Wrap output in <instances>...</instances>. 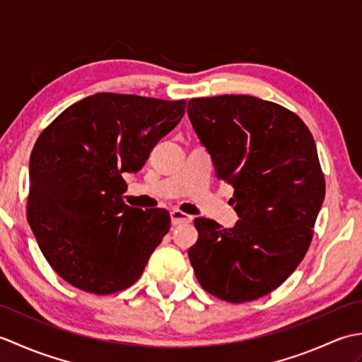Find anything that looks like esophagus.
I'll use <instances>...</instances> for the list:
<instances>
[{
  "instance_id": "1",
  "label": "esophagus",
  "mask_w": 362,
  "mask_h": 362,
  "mask_svg": "<svg viewBox=\"0 0 362 362\" xmlns=\"http://www.w3.org/2000/svg\"><path fill=\"white\" fill-rule=\"evenodd\" d=\"M193 221V218L189 214L183 213L180 210H173L171 211V222L173 226H180V224H188V222Z\"/></svg>"
}]
</instances>
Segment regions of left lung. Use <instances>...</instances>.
<instances>
[{"label": "left lung", "mask_w": 362, "mask_h": 362, "mask_svg": "<svg viewBox=\"0 0 362 362\" xmlns=\"http://www.w3.org/2000/svg\"><path fill=\"white\" fill-rule=\"evenodd\" d=\"M188 117L216 177L235 188L232 228L196 218L188 257L201 286L232 303L276 289L303 259L325 197L310 129L284 107L247 95L194 98Z\"/></svg>", "instance_id": "obj_1"}]
</instances>
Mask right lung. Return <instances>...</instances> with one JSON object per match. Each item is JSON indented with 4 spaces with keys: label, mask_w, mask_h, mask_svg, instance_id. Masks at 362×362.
<instances>
[{
    "label": "right lung",
    "mask_w": 362,
    "mask_h": 362,
    "mask_svg": "<svg viewBox=\"0 0 362 362\" xmlns=\"http://www.w3.org/2000/svg\"><path fill=\"white\" fill-rule=\"evenodd\" d=\"M187 101L96 93L64 110L29 160L28 221L65 281L93 294L129 288L169 230L163 209L129 206L124 175L138 173Z\"/></svg>",
    "instance_id": "add662e5"
}]
</instances>
